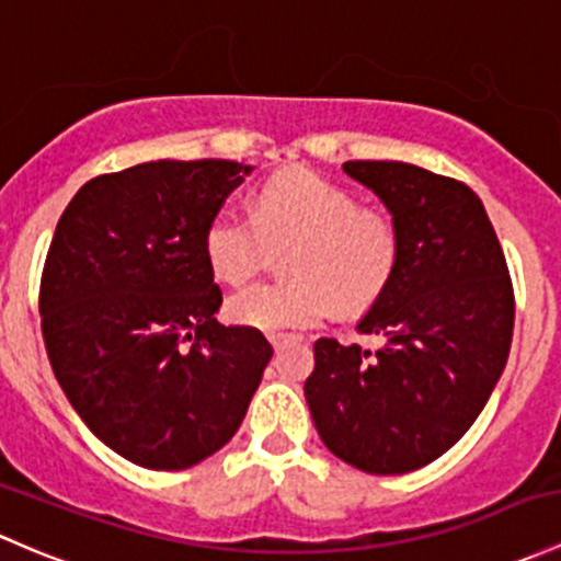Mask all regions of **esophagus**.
Here are the masks:
<instances>
[{
  "instance_id": "esophagus-1",
  "label": "esophagus",
  "mask_w": 561,
  "mask_h": 561,
  "mask_svg": "<svg viewBox=\"0 0 561 561\" xmlns=\"http://www.w3.org/2000/svg\"><path fill=\"white\" fill-rule=\"evenodd\" d=\"M268 341H271V346H274V350H282V346H285V344H290L293 335H287V333H271Z\"/></svg>"
}]
</instances>
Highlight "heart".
Instances as JSON below:
<instances>
[{
	"instance_id": "heart-1",
	"label": "heart",
	"mask_w": 561,
	"mask_h": 561,
	"mask_svg": "<svg viewBox=\"0 0 561 561\" xmlns=\"http://www.w3.org/2000/svg\"><path fill=\"white\" fill-rule=\"evenodd\" d=\"M285 285H250L228 298L236 325L263 333L320 325L333 311L374 304L392 279L400 236L389 217L359 209L346 187L311 169H287L257 191L255 211L222 206L204 233L209 268L226 282H247L268 247H290Z\"/></svg>"
}]
</instances>
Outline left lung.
<instances>
[{
    "instance_id": "1",
    "label": "left lung",
    "mask_w": 561,
    "mask_h": 561,
    "mask_svg": "<svg viewBox=\"0 0 561 561\" xmlns=\"http://www.w3.org/2000/svg\"><path fill=\"white\" fill-rule=\"evenodd\" d=\"M400 236L392 279L357 333L379 350L314 341L304 394L322 444L376 476L449 451L497 385L514 339V285L481 198L465 182L400 161H346Z\"/></svg>"
}]
</instances>
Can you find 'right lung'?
Listing matches in <instances>:
<instances>
[{
    "label": "right lung",
    "instance_id": "obj_1",
    "mask_svg": "<svg viewBox=\"0 0 561 561\" xmlns=\"http://www.w3.org/2000/svg\"><path fill=\"white\" fill-rule=\"evenodd\" d=\"M252 167L150 161L93 176L69 202L39 282L53 374L128 462L185 470L233 438L271 350L220 325L204 233Z\"/></svg>",
    "mask_w": 561,
    "mask_h": 561
}]
</instances>
